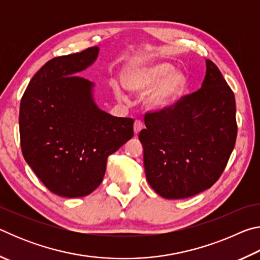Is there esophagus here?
Instances as JSON below:
<instances>
[{
	"label": "esophagus",
	"instance_id": "esophagus-1",
	"mask_svg": "<svg viewBox=\"0 0 260 260\" xmlns=\"http://www.w3.org/2000/svg\"><path fill=\"white\" fill-rule=\"evenodd\" d=\"M134 133H135V135H138L140 132H141V129L143 128V124H142V121L141 120H135L134 121Z\"/></svg>",
	"mask_w": 260,
	"mask_h": 260
}]
</instances>
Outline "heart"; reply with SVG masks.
Wrapping results in <instances>:
<instances>
[{
  "label": "heart",
  "instance_id": "heart-1",
  "mask_svg": "<svg viewBox=\"0 0 260 260\" xmlns=\"http://www.w3.org/2000/svg\"><path fill=\"white\" fill-rule=\"evenodd\" d=\"M173 65L166 61L133 65L122 74V83L128 90L139 94L152 86L144 103L149 110L159 111L171 107L186 89V76L177 70L173 71ZM113 89L118 99H124L119 87L114 86Z\"/></svg>",
  "mask_w": 260,
  "mask_h": 260
}]
</instances>
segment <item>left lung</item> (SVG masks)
Listing matches in <instances>:
<instances>
[{"label": "left lung", "instance_id": "1", "mask_svg": "<svg viewBox=\"0 0 260 260\" xmlns=\"http://www.w3.org/2000/svg\"><path fill=\"white\" fill-rule=\"evenodd\" d=\"M201 88L173 108L147 113L139 134L148 183L167 200L212 187L234 149L235 96L213 61L205 59Z\"/></svg>", "mask_w": 260, "mask_h": 260}]
</instances>
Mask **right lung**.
Listing matches in <instances>:
<instances>
[{"label":"right lung","mask_w":260,"mask_h":260,"mask_svg":"<svg viewBox=\"0 0 260 260\" xmlns=\"http://www.w3.org/2000/svg\"><path fill=\"white\" fill-rule=\"evenodd\" d=\"M99 47L52 58L30 79L21 98L24 158L51 192L89 195L102 182L107 159L133 138L131 118L99 108L93 82L77 76L98 59Z\"/></svg>","instance_id":"obj_1"}]
</instances>
